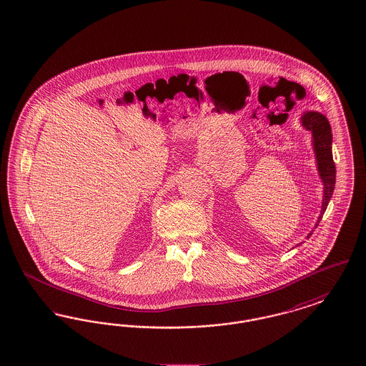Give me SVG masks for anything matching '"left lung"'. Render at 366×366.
<instances>
[{"label": "left lung", "instance_id": "left-lung-1", "mask_svg": "<svg viewBox=\"0 0 366 366\" xmlns=\"http://www.w3.org/2000/svg\"><path fill=\"white\" fill-rule=\"evenodd\" d=\"M302 126L306 127L307 130L312 132L313 134V148L315 152V159H317V167H318V174L322 179L324 184V196H322V207H321V214L317 219L315 227H318L325 209L328 207V203L331 200L332 193L335 189V182H336V169H335V162L332 157V133L331 124L328 119L315 111H307L302 115ZM312 236V233L307 234V239Z\"/></svg>", "mask_w": 366, "mask_h": 366}]
</instances>
